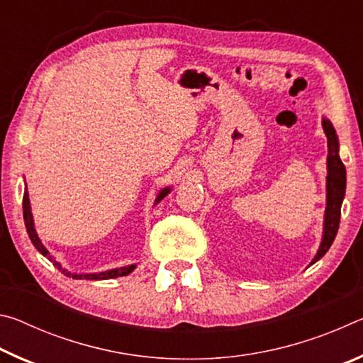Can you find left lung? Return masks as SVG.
Here are the masks:
<instances>
[{
	"label": "left lung",
	"instance_id": "left-lung-1",
	"mask_svg": "<svg viewBox=\"0 0 363 363\" xmlns=\"http://www.w3.org/2000/svg\"><path fill=\"white\" fill-rule=\"evenodd\" d=\"M323 133L327 136L328 157H327V206H325L323 216V233L320 247L317 255L311 261L309 266L315 264L320 257L330 250L333 243L336 232L340 229L341 205L346 194V168L340 158V140H337L336 131L328 118H322Z\"/></svg>",
	"mask_w": 363,
	"mask_h": 363
}]
</instances>
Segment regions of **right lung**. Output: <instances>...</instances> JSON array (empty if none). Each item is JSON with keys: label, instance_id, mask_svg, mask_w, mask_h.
<instances>
[{"label": "right lung", "instance_id": "1", "mask_svg": "<svg viewBox=\"0 0 363 363\" xmlns=\"http://www.w3.org/2000/svg\"><path fill=\"white\" fill-rule=\"evenodd\" d=\"M171 192V187H164L158 192L155 201H153V205H157L162 201L164 196ZM23 220H26V227H27V233L30 237V240H32L33 247L40 251L43 256H46L49 261H51L54 266H56L60 272L67 277H73V279H86V280H107V279H116V277H125V275L131 274L134 269L138 267V264H130V266H123V267H116V269H110V270H104V272H94V274H72L69 270L62 267V264L59 261H56V257H52L51 253L46 250L45 245L40 240L38 233H36L35 229V223H33V214H32V206H30V199H28V190H27V184H26V192H23Z\"/></svg>", "mask_w": 363, "mask_h": 363}]
</instances>
